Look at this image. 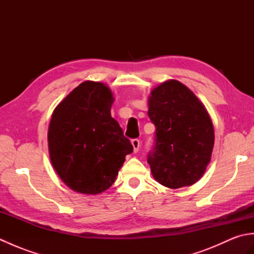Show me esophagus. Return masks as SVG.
<instances>
[{
    "label": "esophagus",
    "instance_id": "1",
    "mask_svg": "<svg viewBox=\"0 0 254 254\" xmlns=\"http://www.w3.org/2000/svg\"><path fill=\"white\" fill-rule=\"evenodd\" d=\"M132 146H133V150L134 153H137L139 147H141V142H139V139L135 138V139H132Z\"/></svg>",
    "mask_w": 254,
    "mask_h": 254
}]
</instances>
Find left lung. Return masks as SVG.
I'll use <instances>...</instances> for the list:
<instances>
[{
    "label": "left lung",
    "mask_w": 254,
    "mask_h": 254,
    "mask_svg": "<svg viewBox=\"0 0 254 254\" xmlns=\"http://www.w3.org/2000/svg\"><path fill=\"white\" fill-rule=\"evenodd\" d=\"M148 117L156 127L147 163L154 179L167 188L201 179L214 147V127L206 108L179 80L168 79L150 91Z\"/></svg>",
    "instance_id": "obj_1"
}]
</instances>
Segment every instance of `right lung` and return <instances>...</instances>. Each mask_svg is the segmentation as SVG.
I'll return each instance as SVG.
<instances>
[{"instance_id":"right-lung-1","label":"right lung","mask_w":254,"mask_h":254,"mask_svg":"<svg viewBox=\"0 0 254 254\" xmlns=\"http://www.w3.org/2000/svg\"><path fill=\"white\" fill-rule=\"evenodd\" d=\"M115 101L104 83L86 80L53 110L48 130L51 164L71 190L97 195L116 181L130 141L111 117Z\"/></svg>"}]
</instances>
